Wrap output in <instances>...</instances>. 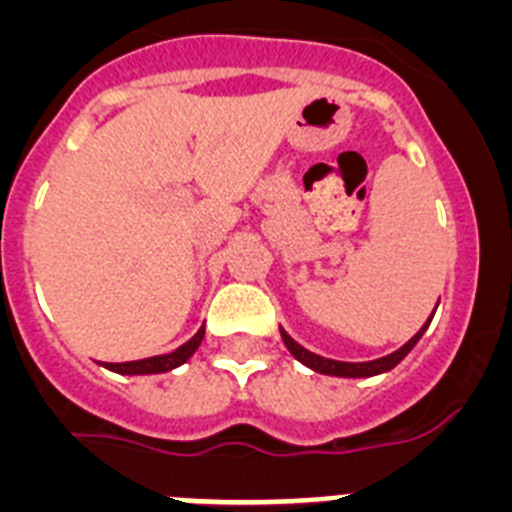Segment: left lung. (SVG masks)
<instances>
[{"instance_id":"obj_1","label":"left lung","mask_w":512,"mask_h":512,"mask_svg":"<svg viewBox=\"0 0 512 512\" xmlns=\"http://www.w3.org/2000/svg\"><path fill=\"white\" fill-rule=\"evenodd\" d=\"M438 307V305H436ZM433 315H436V310H433ZM433 315L423 323V328L415 333L413 338H410L405 346H400L397 351H392V354L382 356V359H374V361H336V359H325V356L320 354H312V351H307L305 346H300V343L295 341V338L289 336L287 330L279 328V333H282V341L284 346H287V351L292 356H295L300 364H305L307 369H312V372L318 374H325V377H341V379H369V377H377V374H387L390 369H395L397 364H400L405 356L410 354L415 348V343L423 338V333L428 330V325H431Z\"/></svg>"}]
</instances>
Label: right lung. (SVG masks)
<instances>
[{
	"label": "right lung",
	"instance_id": "1",
	"mask_svg": "<svg viewBox=\"0 0 512 512\" xmlns=\"http://www.w3.org/2000/svg\"><path fill=\"white\" fill-rule=\"evenodd\" d=\"M202 338H205V325H202L187 343L171 351V354L164 356H148V359H138V361H122V364H107V361H99L104 369H110L115 374H125V377H146V374H166L176 366L187 364L189 359L194 356V351L202 346Z\"/></svg>",
	"mask_w": 512,
	"mask_h": 512
}]
</instances>
